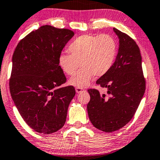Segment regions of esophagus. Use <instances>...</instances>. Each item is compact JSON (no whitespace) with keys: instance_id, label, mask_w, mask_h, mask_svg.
Masks as SVG:
<instances>
[{"instance_id":"esophagus-1","label":"esophagus","mask_w":160,"mask_h":160,"mask_svg":"<svg viewBox=\"0 0 160 160\" xmlns=\"http://www.w3.org/2000/svg\"><path fill=\"white\" fill-rule=\"evenodd\" d=\"M75 91L78 93H81V92L84 91V89L82 88H78H78H75Z\"/></svg>"}]
</instances>
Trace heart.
<instances>
[{
  "label": "heart",
  "instance_id": "b5f03b06",
  "mask_svg": "<svg viewBox=\"0 0 160 160\" xmlns=\"http://www.w3.org/2000/svg\"><path fill=\"white\" fill-rule=\"evenodd\" d=\"M118 46L110 35H83L69 46L70 54L62 53L58 57V64L64 73L72 75L69 80L73 86L83 88L89 84L95 75L102 77L113 66L118 54Z\"/></svg>",
  "mask_w": 160,
  "mask_h": 160
}]
</instances>
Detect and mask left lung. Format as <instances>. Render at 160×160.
Here are the masks:
<instances>
[{"label": "left lung", "instance_id": "8db88e82", "mask_svg": "<svg viewBox=\"0 0 160 160\" xmlns=\"http://www.w3.org/2000/svg\"><path fill=\"white\" fill-rule=\"evenodd\" d=\"M119 38V49L111 69L96 81L107 94L88 90L91 96L88 114L94 127L102 131H115L132 118L142 99L146 81L138 45L130 36L113 28Z\"/></svg>", "mask_w": 160, "mask_h": 160}]
</instances>
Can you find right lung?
Segmentation results:
<instances>
[{
	"mask_svg": "<svg viewBox=\"0 0 160 160\" xmlns=\"http://www.w3.org/2000/svg\"><path fill=\"white\" fill-rule=\"evenodd\" d=\"M75 33L68 29L41 26L19 41L12 57L10 93L20 115L39 133L57 132L66 122L75 95L66 82L58 57Z\"/></svg>",
	"mask_w": 160,
	"mask_h": 160,
	"instance_id": "add662e5",
	"label": "right lung"
}]
</instances>
